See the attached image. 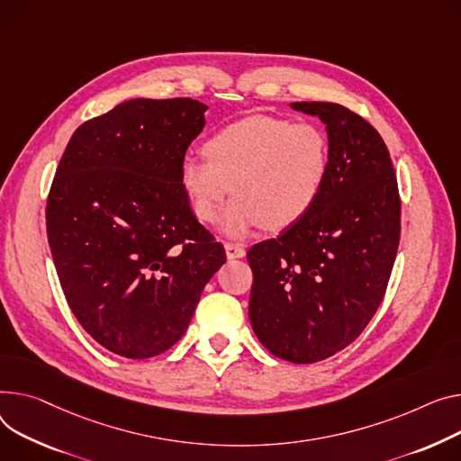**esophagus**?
Wrapping results in <instances>:
<instances>
[{"instance_id":"esophagus-1","label":"esophagus","mask_w":461,"mask_h":461,"mask_svg":"<svg viewBox=\"0 0 461 461\" xmlns=\"http://www.w3.org/2000/svg\"><path fill=\"white\" fill-rule=\"evenodd\" d=\"M224 249H226L228 259H240V258L247 256V252H244V247L239 242H226Z\"/></svg>"}]
</instances>
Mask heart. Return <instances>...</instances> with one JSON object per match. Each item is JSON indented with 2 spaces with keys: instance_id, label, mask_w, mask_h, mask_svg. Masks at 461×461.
Here are the masks:
<instances>
[{
  "instance_id": "obj_1",
  "label": "heart",
  "mask_w": 461,
  "mask_h": 461,
  "mask_svg": "<svg viewBox=\"0 0 461 461\" xmlns=\"http://www.w3.org/2000/svg\"><path fill=\"white\" fill-rule=\"evenodd\" d=\"M205 158H183L179 187L196 219L214 222L224 198L222 230L242 237L263 224L285 230L302 221L324 193L331 170L328 133L312 122L254 114L219 130L203 144Z\"/></svg>"
}]
</instances>
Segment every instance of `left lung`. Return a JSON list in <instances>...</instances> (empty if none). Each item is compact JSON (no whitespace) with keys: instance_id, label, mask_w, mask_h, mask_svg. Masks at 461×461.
Masks as SVG:
<instances>
[{"instance_id":"1","label":"left lung","mask_w":461,"mask_h":461,"mask_svg":"<svg viewBox=\"0 0 461 461\" xmlns=\"http://www.w3.org/2000/svg\"><path fill=\"white\" fill-rule=\"evenodd\" d=\"M319 116L331 146L322 196L278 239L254 244L249 315L261 345L291 363H317L375 317L401 240V198L380 133L330 102H294Z\"/></svg>"}]
</instances>
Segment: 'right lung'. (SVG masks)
Segmentation results:
<instances>
[{"label": "right lung", "mask_w": 461, "mask_h": 461, "mask_svg": "<svg viewBox=\"0 0 461 461\" xmlns=\"http://www.w3.org/2000/svg\"><path fill=\"white\" fill-rule=\"evenodd\" d=\"M191 98H135L79 126L57 167L46 228L60 287L83 330L113 354L176 345L226 263L177 170L205 126Z\"/></svg>", "instance_id": "1"}]
</instances>
